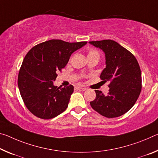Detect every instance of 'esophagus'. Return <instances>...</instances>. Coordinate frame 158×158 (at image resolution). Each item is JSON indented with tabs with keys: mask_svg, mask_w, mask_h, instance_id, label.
<instances>
[{
	"mask_svg": "<svg viewBox=\"0 0 158 158\" xmlns=\"http://www.w3.org/2000/svg\"><path fill=\"white\" fill-rule=\"evenodd\" d=\"M77 90H79V91H84L86 90V88H84V87H81V86H77Z\"/></svg>",
	"mask_w": 158,
	"mask_h": 158,
	"instance_id": "esophagus-1",
	"label": "esophagus"
}]
</instances>
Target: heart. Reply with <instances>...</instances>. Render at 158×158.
Masks as SVG:
<instances>
[{
	"instance_id": "heart-1",
	"label": "heart",
	"mask_w": 158,
	"mask_h": 158,
	"mask_svg": "<svg viewBox=\"0 0 158 158\" xmlns=\"http://www.w3.org/2000/svg\"><path fill=\"white\" fill-rule=\"evenodd\" d=\"M87 56H88L89 59L92 58V57H97V58L99 59V57H100L99 52L94 48L89 49L88 52H87Z\"/></svg>"
}]
</instances>
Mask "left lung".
<instances>
[{
	"label": "left lung",
	"instance_id": "8db88e82",
	"mask_svg": "<svg viewBox=\"0 0 158 158\" xmlns=\"http://www.w3.org/2000/svg\"><path fill=\"white\" fill-rule=\"evenodd\" d=\"M89 43L102 49L106 54V67L100 78L110 83L107 95L95 90L96 97L90 105L95 111L107 118L121 116L134 106L141 91L139 62L131 52L112 40Z\"/></svg>",
	"mask_w": 158,
	"mask_h": 158
}]
</instances>
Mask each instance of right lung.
Segmentation results:
<instances>
[{
	"label": "right lung",
	"mask_w": 158,
	"mask_h": 158,
	"mask_svg": "<svg viewBox=\"0 0 158 158\" xmlns=\"http://www.w3.org/2000/svg\"><path fill=\"white\" fill-rule=\"evenodd\" d=\"M86 43L52 39L37 44L27 52L17 83L25 106L35 116L52 119L67 109L74 86H55L53 81L57 72L66 66L72 52Z\"/></svg>",
	"instance_id": "add662e5"
}]
</instances>
